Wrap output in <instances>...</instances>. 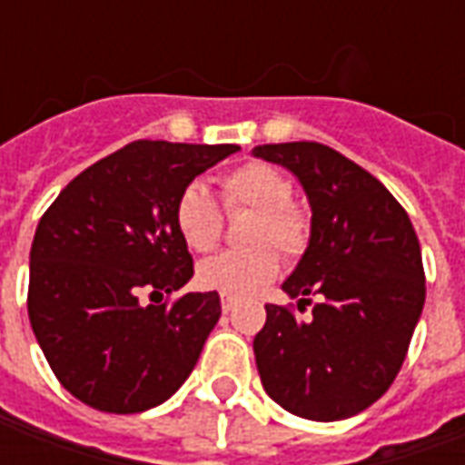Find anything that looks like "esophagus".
I'll use <instances>...</instances> for the list:
<instances>
[{
	"instance_id": "1",
	"label": "esophagus",
	"mask_w": 465,
	"mask_h": 465,
	"mask_svg": "<svg viewBox=\"0 0 465 465\" xmlns=\"http://www.w3.org/2000/svg\"><path fill=\"white\" fill-rule=\"evenodd\" d=\"M233 296H222V309H223V313H229L233 309Z\"/></svg>"
}]
</instances>
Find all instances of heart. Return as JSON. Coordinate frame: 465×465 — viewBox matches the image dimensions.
I'll return each mask as SVG.
<instances>
[{"instance_id": "heart-1", "label": "heart", "mask_w": 465, "mask_h": 465, "mask_svg": "<svg viewBox=\"0 0 465 465\" xmlns=\"http://www.w3.org/2000/svg\"><path fill=\"white\" fill-rule=\"evenodd\" d=\"M222 203L229 213L252 212L243 229L246 249L223 252L203 262L196 282L206 292L222 296H246L279 273V251L283 259H299L312 242V219L292 202L293 183L276 166L246 162L219 179ZM173 223L182 242L196 253L216 249L222 242L223 213L209 189L199 182L183 186L173 202Z\"/></svg>"}]
</instances>
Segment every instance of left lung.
<instances>
[{"instance_id": "8db88e82", "label": "left lung", "mask_w": 465, "mask_h": 465, "mask_svg": "<svg viewBox=\"0 0 465 465\" xmlns=\"http://www.w3.org/2000/svg\"><path fill=\"white\" fill-rule=\"evenodd\" d=\"M253 156L296 173L312 203V242L282 286L312 313L266 303L253 339L263 389L302 419L356 416L409 353L426 302L419 236L393 193L326 143H263Z\"/></svg>"}]
</instances>
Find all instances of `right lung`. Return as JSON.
I'll return each instance as SVG.
<instances>
[{
  "instance_id": "add662e5",
  "label": "right lung",
  "mask_w": 465,
  "mask_h": 465,
  "mask_svg": "<svg viewBox=\"0 0 465 465\" xmlns=\"http://www.w3.org/2000/svg\"><path fill=\"white\" fill-rule=\"evenodd\" d=\"M236 143L139 139L66 183L36 226L26 312L59 383L106 413L176 393L222 316L216 292L172 296L193 276L173 223L186 183Z\"/></svg>"
}]
</instances>
